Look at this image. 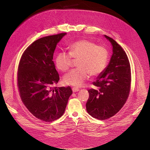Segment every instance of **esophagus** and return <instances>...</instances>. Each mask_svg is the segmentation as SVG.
I'll list each match as a JSON object with an SVG mask.
<instances>
[{
  "label": "esophagus",
  "mask_w": 150,
  "mask_h": 150,
  "mask_svg": "<svg viewBox=\"0 0 150 150\" xmlns=\"http://www.w3.org/2000/svg\"><path fill=\"white\" fill-rule=\"evenodd\" d=\"M72 91L73 92H76L79 91V88L78 87H73L72 88Z\"/></svg>",
  "instance_id": "1"
}]
</instances>
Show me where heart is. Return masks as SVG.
<instances>
[{
    "label": "heart",
    "instance_id": "b5f03b06",
    "mask_svg": "<svg viewBox=\"0 0 150 150\" xmlns=\"http://www.w3.org/2000/svg\"><path fill=\"white\" fill-rule=\"evenodd\" d=\"M77 60L78 68L65 75L63 81L66 85L81 86L89 75L95 76L105 69L108 59V50L87 40H80L69 47V53L59 52L55 58V66L62 72L71 67L72 58Z\"/></svg>",
    "mask_w": 150,
    "mask_h": 150
}]
</instances>
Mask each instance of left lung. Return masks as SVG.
Listing matches in <instances>:
<instances>
[{"mask_svg":"<svg viewBox=\"0 0 150 150\" xmlns=\"http://www.w3.org/2000/svg\"><path fill=\"white\" fill-rule=\"evenodd\" d=\"M113 54L104 71L93 84L96 89L88 90L86 110L92 117L105 120L112 117L125 104L130 91L131 71L128 57L122 47L110 37Z\"/></svg>","mask_w":150,"mask_h":150,"instance_id":"8db88e82","label":"left lung"}]
</instances>
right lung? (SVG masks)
<instances>
[{
	"label": "right lung",
	"instance_id": "add662e5",
	"mask_svg": "<svg viewBox=\"0 0 150 150\" xmlns=\"http://www.w3.org/2000/svg\"><path fill=\"white\" fill-rule=\"evenodd\" d=\"M66 35L61 33L39 38L29 46L20 61L17 86L24 105L37 119L52 122L64 113L72 91L54 87L59 76L53 55L57 43Z\"/></svg>",
	"mask_w": 150,
	"mask_h": 150
}]
</instances>
